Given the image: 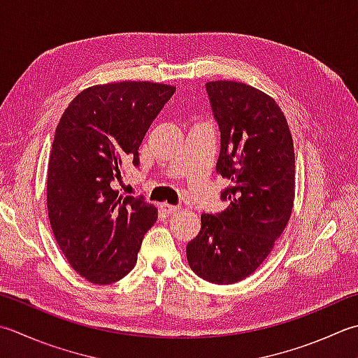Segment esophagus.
I'll use <instances>...</instances> for the list:
<instances>
[{
	"label": "esophagus",
	"mask_w": 358,
	"mask_h": 358,
	"mask_svg": "<svg viewBox=\"0 0 358 358\" xmlns=\"http://www.w3.org/2000/svg\"><path fill=\"white\" fill-rule=\"evenodd\" d=\"M161 211H163L164 214H175L180 211V206H175V205H169V203H161Z\"/></svg>",
	"instance_id": "1"
}]
</instances>
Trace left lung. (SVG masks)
Segmentation results:
<instances>
[{
    "instance_id": "obj_1",
    "label": "left lung",
    "mask_w": 358,
    "mask_h": 358,
    "mask_svg": "<svg viewBox=\"0 0 358 358\" xmlns=\"http://www.w3.org/2000/svg\"><path fill=\"white\" fill-rule=\"evenodd\" d=\"M206 91L222 138L215 171L231 186L222 192L225 211L201 214V229L186 245V256L195 275L228 285L261 267L290 220L295 150L271 96L236 80L208 82Z\"/></svg>"
}]
</instances>
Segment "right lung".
I'll list each match as a JSON object with an SVG mask.
<instances>
[{
	"label": "right lung",
	"instance_id": "1",
	"mask_svg": "<svg viewBox=\"0 0 358 358\" xmlns=\"http://www.w3.org/2000/svg\"><path fill=\"white\" fill-rule=\"evenodd\" d=\"M175 93L153 82H111L80 91L55 129L46 203L52 233L68 264L87 281L105 285L136 265L158 209L119 194L124 161L138 166L150 124Z\"/></svg>",
	"mask_w": 358,
	"mask_h": 358
}]
</instances>
